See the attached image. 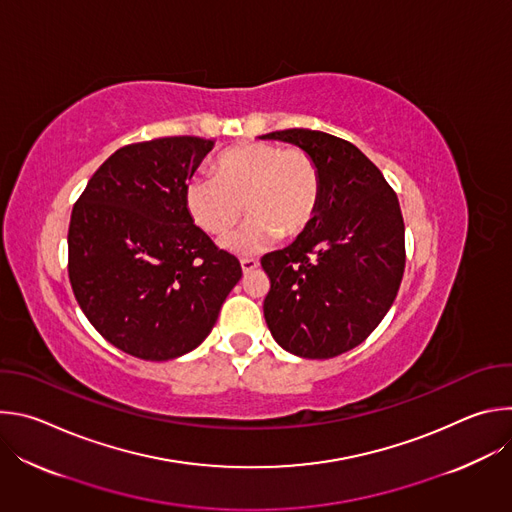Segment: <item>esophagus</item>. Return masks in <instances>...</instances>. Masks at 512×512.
<instances>
[{
  "label": "esophagus",
  "mask_w": 512,
  "mask_h": 512,
  "mask_svg": "<svg viewBox=\"0 0 512 512\" xmlns=\"http://www.w3.org/2000/svg\"><path fill=\"white\" fill-rule=\"evenodd\" d=\"M241 267H243V273H251L253 269L259 267V261L253 259V257H243L241 259Z\"/></svg>",
  "instance_id": "34e87169"
}]
</instances>
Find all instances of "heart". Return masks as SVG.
Segmentation results:
<instances>
[{"label": "heart", "mask_w": 512, "mask_h": 512, "mask_svg": "<svg viewBox=\"0 0 512 512\" xmlns=\"http://www.w3.org/2000/svg\"><path fill=\"white\" fill-rule=\"evenodd\" d=\"M216 176H192L184 188L186 210L208 235H227L243 216H253L223 241L237 253H255L281 237H296L320 202V172L300 148L255 141L218 156Z\"/></svg>", "instance_id": "heart-1"}]
</instances>
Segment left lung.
Returning a JSON list of instances; mask_svg holds the SVG:
<instances>
[{
	"mask_svg": "<svg viewBox=\"0 0 512 512\" xmlns=\"http://www.w3.org/2000/svg\"><path fill=\"white\" fill-rule=\"evenodd\" d=\"M294 143L320 172L312 223L261 267L271 287L263 302L275 342L302 358H332L381 324L405 271V225L397 194L356 145L324 131L261 135Z\"/></svg>",
	"mask_w": 512,
	"mask_h": 512,
	"instance_id": "obj_1",
	"label": "left lung"
}]
</instances>
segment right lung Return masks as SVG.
Segmentation results:
<instances>
[{"instance_id": "add662e5", "label": "right lung", "mask_w": 512, "mask_h": 512, "mask_svg": "<svg viewBox=\"0 0 512 512\" xmlns=\"http://www.w3.org/2000/svg\"><path fill=\"white\" fill-rule=\"evenodd\" d=\"M214 148L194 135L117 150L70 214L68 277L95 330L143 360L194 350L243 269L194 225L184 188Z\"/></svg>"}]
</instances>
